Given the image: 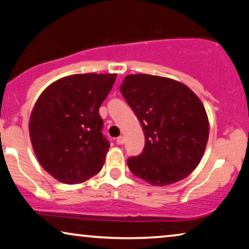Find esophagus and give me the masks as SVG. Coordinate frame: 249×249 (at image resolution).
I'll list each match as a JSON object with an SVG mask.
<instances>
[{"instance_id": "esophagus-1", "label": "esophagus", "mask_w": 249, "mask_h": 249, "mask_svg": "<svg viewBox=\"0 0 249 249\" xmlns=\"http://www.w3.org/2000/svg\"><path fill=\"white\" fill-rule=\"evenodd\" d=\"M116 142H117L118 144H124V138L122 137V136L118 137L117 139H116Z\"/></svg>"}]
</instances>
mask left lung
Masks as SVG:
<instances>
[{
  "mask_svg": "<svg viewBox=\"0 0 249 249\" xmlns=\"http://www.w3.org/2000/svg\"><path fill=\"white\" fill-rule=\"evenodd\" d=\"M144 133V148L130 157L131 173L152 186L182 180L198 166L209 135L206 110L188 87L175 80L130 74L120 87Z\"/></svg>",
  "mask_w": 249,
  "mask_h": 249,
  "instance_id": "8db88e82",
  "label": "left lung"
}]
</instances>
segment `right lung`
I'll list each match as a JSON object with an SVG mask.
<instances>
[{
	"label": "right lung",
	"instance_id": "add662e5",
	"mask_svg": "<svg viewBox=\"0 0 249 249\" xmlns=\"http://www.w3.org/2000/svg\"><path fill=\"white\" fill-rule=\"evenodd\" d=\"M117 74H73L45 89L30 118V138L41 166L55 179L75 185L102 169L109 141L99 108Z\"/></svg>",
	"mask_w": 249,
	"mask_h": 249
}]
</instances>
